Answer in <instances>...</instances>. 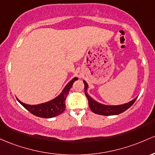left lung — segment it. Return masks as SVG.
<instances>
[{"label":"left lung","instance_id":"left-lung-1","mask_svg":"<svg viewBox=\"0 0 155 155\" xmlns=\"http://www.w3.org/2000/svg\"><path fill=\"white\" fill-rule=\"evenodd\" d=\"M85 86V94L88 100V105H89L90 109H91L92 112L94 114H99V115L102 116H114L118 115V114H121V113L124 112L125 110L130 108L135 101L136 100L137 97L133 99V100L130 101V102H127V103L121 104V105H105V104L100 103V102H97L90 96L87 92L88 90V85L86 83V81H83Z\"/></svg>","mask_w":155,"mask_h":155}]
</instances>
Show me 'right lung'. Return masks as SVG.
Masks as SVG:
<instances>
[{"instance_id":"obj_1","label":"right lung","mask_w":155,"mask_h":155,"mask_svg":"<svg viewBox=\"0 0 155 155\" xmlns=\"http://www.w3.org/2000/svg\"><path fill=\"white\" fill-rule=\"evenodd\" d=\"M77 80H78V78L76 77L72 78L66 85L58 96L55 97L53 100L48 101L44 103L37 104V105H28V104L21 102L18 98H17V100L26 110H28L34 116L41 118H46V119L55 117L61 114L65 110V100L68 95L69 90L72 88V84Z\"/></svg>"}]
</instances>
